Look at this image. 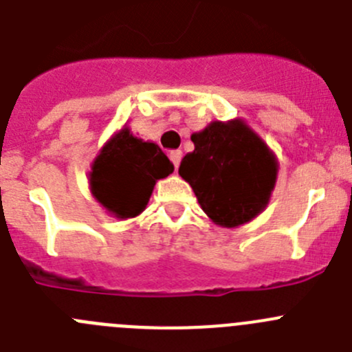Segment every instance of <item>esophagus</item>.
<instances>
[{
	"label": "esophagus",
	"mask_w": 352,
	"mask_h": 352,
	"mask_svg": "<svg viewBox=\"0 0 352 352\" xmlns=\"http://www.w3.org/2000/svg\"><path fill=\"white\" fill-rule=\"evenodd\" d=\"M169 157H170V160H173L174 167H176V169H178V167H179V162H182V157H183V152H182V150H170V152H169Z\"/></svg>",
	"instance_id": "obj_1"
}]
</instances>
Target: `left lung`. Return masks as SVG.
<instances>
[{
	"instance_id": "left-lung-1",
	"label": "left lung",
	"mask_w": 352,
	"mask_h": 352,
	"mask_svg": "<svg viewBox=\"0 0 352 352\" xmlns=\"http://www.w3.org/2000/svg\"><path fill=\"white\" fill-rule=\"evenodd\" d=\"M179 174L195 192L204 212L221 226H239L266 207L276 182V160L242 120L212 122L192 135Z\"/></svg>"
}]
</instances>
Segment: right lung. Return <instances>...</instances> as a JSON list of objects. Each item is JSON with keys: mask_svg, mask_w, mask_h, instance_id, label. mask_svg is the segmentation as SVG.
<instances>
[{"mask_svg": "<svg viewBox=\"0 0 352 352\" xmlns=\"http://www.w3.org/2000/svg\"><path fill=\"white\" fill-rule=\"evenodd\" d=\"M174 170L159 145L117 133L100 152L89 174L91 192L117 217H135L145 209L155 182Z\"/></svg>", "mask_w": 352, "mask_h": 352, "instance_id": "1", "label": "right lung"}]
</instances>
